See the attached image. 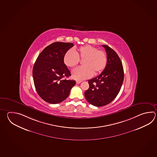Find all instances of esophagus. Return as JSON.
Here are the masks:
<instances>
[{"label": "esophagus", "mask_w": 157, "mask_h": 157, "mask_svg": "<svg viewBox=\"0 0 157 157\" xmlns=\"http://www.w3.org/2000/svg\"><path fill=\"white\" fill-rule=\"evenodd\" d=\"M81 82H82V81H80V80H77L76 81V83L78 84H80Z\"/></svg>", "instance_id": "34e87169"}]
</instances>
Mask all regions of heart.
Wrapping results in <instances>:
<instances>
[{
  "label": "heart",
  "instance_id": "heart-1",
  "mask_svg": "<svg viewBox=\"0 0 157 157\" xmlns=\"http://www.w3.org/2000/svg\"><path fill=\"white\" fill-rule=\"evenodd\" d=\"M79 59H84V66L78 67L72 71V77L77 80H84L92 77L93 74L102 72L107 63V56L103 50L90 45L78 48L76 52L69 50L65 52L63 61L66 66L73 67L79 63Z\"/></svg>",
  "mask_w": 157,
  "mask_h": 157
}]
</instances>
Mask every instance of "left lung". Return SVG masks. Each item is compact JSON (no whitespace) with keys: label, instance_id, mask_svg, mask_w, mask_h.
<instances>
[{"label":"left lung","instance_id":"1","mask_svg":"<svg viewBox=\"0 0 157 157\" xmlns=\"http://www.w3.org/2000/svg\"><path fill=\"white\" fill-rule=\"evenodd\" d=\"M102 46L107 53V65L98 76L88 80L90 88L84 92L86 101L96 107L107 105L115 98L124 78L123 66L118 55L107 45Z\"/></svg>","mask_w":157,"mask_h":157}]
</instances>
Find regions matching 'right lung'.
Wrapping results in <instances>:
<instances>
[{"mask_svg":"<svg viewBox=\"0 0 157 157\" xmlns=\"http://www.w3.org/2000/svg\"><path fill=\"white\" fill-rule=\"evenodd\" d=\"M73 46L70 42H54L45 48L36 60L32 71L35 86L40 97L47 102H61L76 83L75 80L63 79L71 75L63 57Z\"/></svg>","mask_w":157,"mask_h":157,"instance_id":"1","label":"right lung"}]
</instances>
